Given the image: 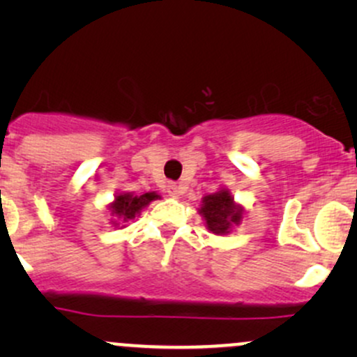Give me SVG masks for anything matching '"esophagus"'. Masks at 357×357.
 <instances>
[{
  "mask_svg": "<svg viewBox=\"0 0 357 357\" xmlns=\"http://www.w3.org/2000/svg\"><path fill=\"white\" fill-rule=\"evenodd\" d=\"M167 192H169L171 198H179L181 196V186H178L176 183H169L167 184Z\"/></svg>",
  "mask_w": 357,
  "mask_h": 357,
  "instance_id": "obj_1",
  "label": "esophagus"
}]
</instances>
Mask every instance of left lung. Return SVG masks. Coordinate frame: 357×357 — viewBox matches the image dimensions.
Instances as JSON below:
<instances>
[{
	"label": "left lung",
	"mask_w": 357,
	"mask_h": 357,
	"mask_svg": "<svg viewBox=\"0 0 357 357\" xmlns=\"http://www.w3.org/2000/svg\"><path fill=\"white\" fill-rule=\"evenodd\" d=\"M199 213L206 221L208 230L215 235H227L233 225H240L241 206L233 202L230 191L220 190L218 192L204 196Z\"/></svg>",
	"instance_id": "8db88e82"
}]
</instances>
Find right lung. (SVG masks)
I'll return each instance as SVG.
<instances>
[{
  "label": "right lung",
  "mask_w": 357,
  "mask_h": 357,
  "mask_svg": "<svg viewBox=\"0 0 357 357\" xmlns=\"http://www.w3.org/2000/svg\"><path fill=\"white\" fill-rule=\"evenodd\" d=\"M159 195L155 192H144L141 196H134L132 192H121L116 196V202L110 204V211L112 215H116L122 223L126 221L134 220L141 213L142 208H146L147 204L154 199H158Z\"/></svg>",
  "instance_id": "right-lung-1"
}]
</instances>
